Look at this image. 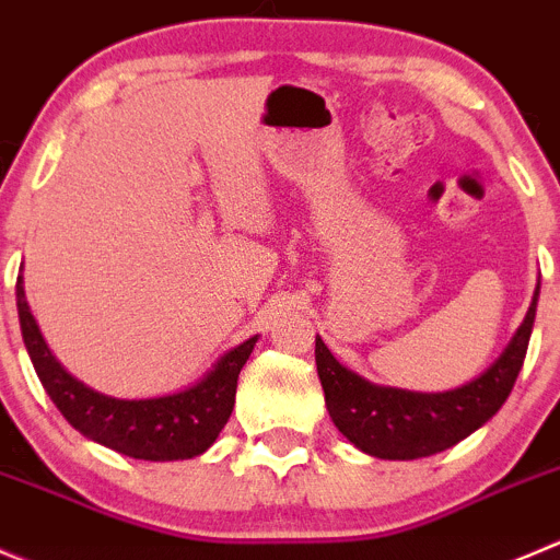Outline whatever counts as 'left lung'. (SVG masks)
Returning <instances> with one entry per match:
<instances>
[{
  "label": "left lung",
  "mask_w": 560,
  "mask_h": 560,
  "mask_svg": "<svg viewBox=\"0 0 560 560\" xmlns=\"http://www.w3.org/2000/svg\"><path fill=\"white\" fill-rule=\"evenodd\" d=\"M534 292L528 314L503 355L481 377L446 394L383 388L341 366L317 336V374L334 424L361 452L380 459H418L457 446L503 407L528 352L536 319Z\"/></svg>",
  "instance_id": "1"
}]
</instances>
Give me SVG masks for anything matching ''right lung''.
<instances>
[{"mask_svg": "<svg viewBox=\"0 0 560 560\" xmlns=\"http://www.w3.org/2000/svg\"><path fill=\"white\" fill-rule=\"evenodd\" d=\"M21 334L43 388L51 396L68 424L90 441L114 448L117 454L150 463L191 459L208 452L230 421L235 407L237 374L248 361L257 336L226 352L213 372L191 388L159 399H112L70 377L37 330L24 298L21 276L15 281Z\"/></svg>", "mask_w": 560, "mask_h": 560, "instance_id": "add662e5", "label": "right lung"}]
</instances>
